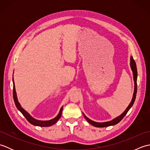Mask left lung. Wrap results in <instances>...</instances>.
<instances>
[{
    "label": "left lung",
    "mask_w": 150,
    "mask_h": 150,
    "mask_svg": "<svg viewBox=\"0 0 150 150\" xmlns=\"http://www.w3.org/2000/svg\"><path fill=\"white\" fill-rule=\"evenodd\" d=\"M130 67H131V69L132 70L133 72V81H134V92H133V97L131 103H129L128 105V106L127 107L126 109L124 112L120 115L119 116L117 117L115 119H112L110 121H107V122H95V121L92 120L91 119H89L88 117L85 115L84 113H82L83 114L84 117H85V119H86L88 122L91 124L92 126H93L95 127H97V128H104V127H108V126H114L115 124L119 123L120 121L122 120L124 117L126 115V113H128V111L129 110L130 108L132 107V106L134 104V102L135 100V98H136V94H137V66H136V63L135 62V60H133V57H131V59H130Z\"/></svg>",
    "instance_id": "obj_1"
}]
</instances>
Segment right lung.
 Wrapping results in <instances>:
<instances>
[{
    "label": "right lung",
    "instance_id": "right-lung-1",
    "mask_svg": "<svg viewBox=\"0 0 150 150\" xmlns=\"http://www.w3.org/2000/svg\"><path fill=\"white\" fill-rule=\"evenodd\" d=\"M13 100L15 102V106L17 107L18 110H19L22 113V114L25 117V118L27 119V120L29 122L30 124H33L34 126H40V127H47V126H52L53 124H55L57 121L59 120L60 119V117H61L62 115V111L63 109V106L61 107L60 110L59 111V113L58 115L53 119L49 120H37L36 119H35L31 115L27 112V111L25 110L24 109L22 108L21 106V105L19 103V102L18 100V98H17V93H16V90H15V82L13 80Z\"/></svg>",
    "mask_w": 150,
    "mask_h": 150
}]
</instances>
